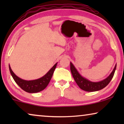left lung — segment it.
<instances>
[{
  "label": "left lung",
  "instance_id": "1",
  "mask_svg": "<svg viewBox=\"0 0 124 124\" xmlns=\"http://www.w3.org/2000/svg\"><path fill=\"white\" fill-rule=\"evenodd\" d=\"M70 64L71 73H72V76L74 78V81H76V84L78 85V86H79L80 89L84 91H88V92L99 91L107 86L108 84L110 82V81H111V79H112L116 69V64L112 72L106 78H105L102 81H99V82H92V81H90L89 79H86V78L82 77L79 73V72L76 69L73 64L71 62H70Z\"/></svg>",
  "mask_w": 124,
  "mask_h": 124
}]
</instances>
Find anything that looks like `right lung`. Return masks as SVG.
Here are the masks:
<instances>
[{"label": "right lung", "instance_id": "right-lung-1", "mask_svg": "<svg viewBox=\"0 0 124 124\" xmlns=\"http://www.w3.org/2000/svg\"><path fill=\"white\" fill-rule=\"evenodd\" d=\"M57 64V62H56L50 69V70L42 77L37 79H34V80L30 81L24 80V79H23L20 78V77H17L13 73L9 65V69L13 79L23 90H24L27 93H36L43 90L48 85L51 79L52 76L53 75L54 70H55Z\"/></svg>", "mask_w": 124, "mask_h": 124}]
</instances>
